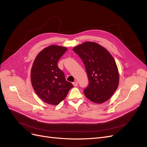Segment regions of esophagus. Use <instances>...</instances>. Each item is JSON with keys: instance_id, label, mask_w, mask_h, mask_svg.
I'll list each match as a JSON object with an SVG mask.
<instances>
[{"instance_id": "1", "label": "esophagus", "mask_w": 147, "mask_h": 147, "mask_svg": "<svg viewBox=\"0 0 147 147\" xmlns=\"http://www.w3.org/2000/svg\"><path fill=\"white\" fill-rule=\"evenodd\" d=\"M73 85H74V86H77L78 85V83L77 82H74L73 83Z\"/></svg>"}]
</instances>
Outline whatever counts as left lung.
<instances>
[{
	"label": "left lung",
	"mask_w": 147,
	"mask_h": 147,
	"mask_svg": "<svg viewBox=\"0 0 147 147\" xmlns=\"http://www.w3.org/2000/svg\"><path fill=\"white\" fill-rule=\"evenodd\" d=\"M73 51L83 62L89 84L84 94L91 101L101 104L108 101L117 89L119 75L116 63L106 49L95 42H87Z\"/></svg>",
	"instance_id": "8db88e82"
}]
</instances>
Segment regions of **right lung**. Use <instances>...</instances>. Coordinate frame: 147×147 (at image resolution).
I'll use <instances>...</instances> for the list:
<instances>
[{"mask_svg":"<svg viewBox=\"0 0 147 147\" xmlns=\"http://www.w3.org/2000/svg\"><path fill=\"white\" fill-rule=\"evenodd\" d=\"M67 49L51 45L43 49L36 57L31 71V80L36 94L45 102L58 105L65 98L74 86L66 81L58 61Z\"/></svg>","mask_w":147,"mask_h":147,"instance_id":"obj_1","label":"right lung"}]
</instances>
